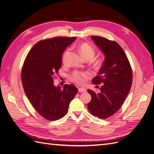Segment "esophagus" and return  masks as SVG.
Masks as SVG:
<instances>
[{
	"label": "esophagus",
	"instance_id": "34e87169",
	"mask_svg": "<svg viewBox=\"0 0 154 154\" xmlns=\"http://www.w3.org/2000/svg\"><path fill=\"white\" fill-rule=\"evenodd\" d=\"M86 91H87L86 88H82V87L78 88V92H85Z\"/></svg>",
	"mask_w": 154,
	"mask_h": 154
}]
</instances>
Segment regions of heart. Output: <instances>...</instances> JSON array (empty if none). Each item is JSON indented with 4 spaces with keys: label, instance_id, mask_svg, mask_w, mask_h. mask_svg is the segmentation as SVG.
<instances>
[{
    "label": "heart",
    "instance_id": "b5f03b06",
    "mask_svg": "<svg viewBox=\"0 0 154 154\" xmlns=\"http://www.w3.org/2000/svg\"><path fill=\"white\" fill-rule=\"evenodd\" d=\"M79 51H80L81 55L85 59H92L95 54V50L94 49V48L91 47L90 45H88L86 43H83L79 46ZM69 53V50H67L66 52L64 53L62 58L63 62L66 61V59L68 57ZM88 75H89V74L87 72H74L71 76V80L72 82L78 83V84H83V83H85L86 79L88 76Z\"/></svg>",
    "mask_w": 154,
    "mask_h": 154
}]
</instances>
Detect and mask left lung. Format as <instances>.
Listing matches in <instances>:
<instances>
[{
	"label": "left lung",
	"instance_id": "left-lung-1",
	"mask_svg": "<svg viewBox=\"0 0 154 154\" xmlns=\"http://www.w3.org/2000/svg\"><path fill=\"white\" fill-rule=\"evenodd\" d=\"M91 39L103 53L105 60L97 76L92 79L94 84H101L100 92L96 94L87 90L92 97L87 107L93 116L106 119L114 114L124 103L132 86V68L117 42L97 36H91Z\"/></svg>",
	"mask_w": 154,
	"mask_h": 154
}]
</instances>
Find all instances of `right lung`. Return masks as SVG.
I'll return each instance as SVG.
<instances>
[{
	"label": "right lung",
	"mask_w": 154,
	"mask_h": 154,
	"mask_svg": "<svg viewBox=\"0 0 154 154\" xmlns=\"http://www.w3.org/2000/svg\"><path fill=\"white\" fill-rule=\"evenodd\" d=\"M76 37L58 36L35 44L25 59L22 82L32 106L48 120H58L66 115L70 102L78 92L73 85L63 88L54 85L53 76L62 64V53Z\"/></svg>",
	"instance_id": "obj_1"
}]
</instances>
